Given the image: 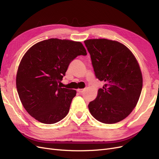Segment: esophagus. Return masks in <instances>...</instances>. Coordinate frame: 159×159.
Listing matches in <instances>:
<instances>
[{
  "mask_svg": "<svg viewBox=\"0 0 159 159\" xmlns=\"http://www.w3.org/2000/svg\"><path fill=\"white\" fill-rule=\"evenodd\" d=\"M77 91H78V93H82L83 92H84L85 89H78Z\"/></svg>",
  "mask_w": 159,
  "mask_h": 159,
  "instance_id": "34e87169",
  "label": "esophagus"
}]
</instances>
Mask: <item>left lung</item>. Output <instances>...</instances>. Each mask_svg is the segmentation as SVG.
<instances>
[{
	"instance_id": "left-lung-1",
	"label": "left lung",
	"mask_w": 159,
	"mask_h": 159,
	"mask_svg": "<svg viewBox=\"0 0 159 159\" xmlns=\"http://www.w3.org/2000/svg\"><path fill=\"white\" fill-rule=\"evenodd\" d=\"M90 54L96 78L105 84L88 108L98 121L113 124L132 112L140 97L143 77L140 67L127 48L117 41H84Z\"/></svg>"
}]
</instances>
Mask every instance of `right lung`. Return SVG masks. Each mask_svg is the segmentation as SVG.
Listing matches in <instances>:
<instances>
[{"label":"right lung","instance_id":"right-lung-1","mask_svg":"<svg viewBox=\"0 0 159 159\" xmlns=\"http://www.w3.org/2000/svg\"><path fill=\"white\" fill-rule=\"evenodd\" d=\"M87 55L80 42L50 38L32 46L23 56L16 75V89L26 111L42 123L53 124L68 113L76 91L61 88L71 61Z\"/></svg>","mask_w":159,"mask_h":159}]
</instances>
